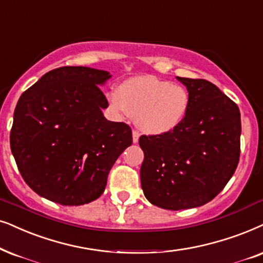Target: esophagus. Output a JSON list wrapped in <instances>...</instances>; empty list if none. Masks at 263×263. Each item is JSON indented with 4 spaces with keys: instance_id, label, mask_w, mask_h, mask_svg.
Here are the masks:
<instances>
[{
    "instance_id": "1",
    "label": "esophagus",
    "mask_w": 263,
    "mask_h": 263,
    "mask_svg": "<svg viewBox=\"0 0 263 263\" xmlns=\"http://www.w3.org/2000/svg\"><path fill=\"white\" fill-rule=\"evenodd\" d=\"M139 138H140V133L138 130H133V141L138 142L139 141Z\"/></svg>"
}]
</instances>
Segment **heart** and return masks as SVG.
<instances>
[{"label": "heart", "instance_id": "obj_1", "mask_svg": "<svg viewBox=\"0 0 263 263\" xmlns=\"http://www.w3.org/2000/svg\"><path fill=\"white\" fill-rule=\"evenodd\" d=\"M118 115L136 117V123L149 134H165L179 127L190 107L186 88L153 76L129 78L108 94Z\"/></svg>", "mask_w": 263, "mask_h": 263}]
</instances>
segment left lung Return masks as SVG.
I'll return each mask as SVG.
<instances>
[{"mask_svg":"<svg viewBox=\"0 0 263 263\" xmlns=\"http://www.w3.org/2000/svg\"><path fill=\"white\" fill-rule=\"evenodd\" d=\"M190 94L189 111L179 127L141 135L145 158L141 187L153 205L168 210L204 205L236 172L240 156V112L209 81L176 77Z\"/></svg>","mask_w":263,"mask_h":263,"instance_id":"8db88e82","label":"left lung"}]
</instances>
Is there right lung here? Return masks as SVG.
Returning a JSON list of instances; mask_svg holds the SVG:
<instances>
[{
	"label": "right lung",
	"instance_id": "obj_1",
	"mask_svg": "<svg viewBox=\"0 0 263 263\" xmlns=\"http://www.w3.org/2000/svg\"><path fill=\"white\" fill-rule=\"evenodd\" d=\"M110 72L86 66L52 70L24 91L14 110L11 149L23 179L61 205L101 196L108 173L128 146L132 129L107 121L100 87Z\"/></svg>",
	"mask_w": 263,
	"mask_h": 263
}]
</instances>
